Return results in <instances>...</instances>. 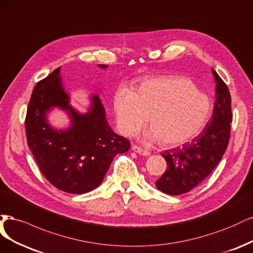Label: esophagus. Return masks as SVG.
I'll use <instances>...</instances> for the list:
<instances>
[{
  "label": "esophagus",
  "mask_w": 253,
  "mask_h": 253,
  "mask_svg": "<svg viewBox=\"0 0 253 253\" xmlns=\"http://www.w3.org/2000/svg\"><path fill=\"white\" fill-rule=\"evenodd\" d=\"M131 149H132L133 151H135L136 153L142 154V156H145V157H147V156H149V154H150V152H149L148 150H145V149H143V148H141V147H138L137 145H132Z\"/></svg>",
  "instance_id": "34e87169"
}]
</instances>
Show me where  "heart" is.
Listing matches in <instances>:
<instances>
[{"mask_svg": "<svg viewBox=\"0 0 253 253\" xmlns=\"http://www.w3.org/2000/svg\"><path fill=\"white\" fill-rule=\"evenodd\" d=\"M113 108L123 134L140 131L149 115L148 140H160L161 145L173 147L202 131L210 117L211 105L191 80L167 76L143 81L134 92L121 87L115 94Z\"/></svg>", "mask_w": 253, "mask_h": 253, "instance_id": "b5f03b06", "label": "heart"}]
</instances>
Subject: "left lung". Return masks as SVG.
Here are the masks:
<instances>
[{
  "label": "left lung",
  "mask_w": 253,
  "mask_h": 253,
  "mask_svg": "<svg viewBox=\"0 0 253 253\" xmlns=\"http://www.w3.org/2000/svg\"><path fill=\"white\" fill-rule=\"evenodd\" d=\"M212 73L216 82V100L211 120L191 142L162 154L167 162V169L156 182V186L166 194H184L202 183L222 160L229 143L231 96L229 89L214 69Z\"/></svg>",
  "instance_id": "obj_1"
}]
</instances>
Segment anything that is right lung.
Segmentation results:
<instances>
[{
  "mask_svg": "<svg viewBox=\"0 0 253 253\" xmlns=\"http://www.w3.org/2000/svg\"><path fill=\"white\" fill-rule=\"evenodd\" d=\"M91 101L85 115L73 109L62 85L60 68H56L37 83L28 104L25 128L29 148L47 181L68 193L96 188L117 154L130 148L127 138L109 127L100 96L92 95ZM52 107L69 111L70 128L55 130L46 123L45 113Z\"/></svg>",
  "mask_w": 253,
  "mask_h": 253,
  "instance_id": "add662e5",
  "label": "right lung"
}]
</instances>
